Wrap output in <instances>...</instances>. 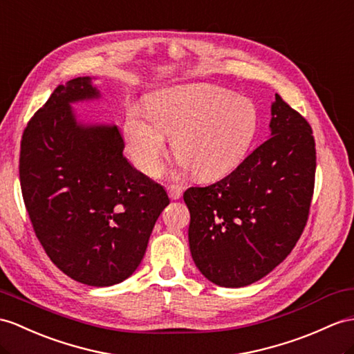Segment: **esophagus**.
Instances as JSON below:
<instances>
[{"mask_svg":"<svg viewBox=\"0 0 354 354\" xmlns=\"http://www.w3.org/2000/svg\"><path fill=\"white\" fill-rule=\"evenodd\" d=\"M167 191H168V195H169L171 200H178V198L183 195V189L180 187V186H177V185L168 186Z\"/></svg>","mask_w":354,"mask_h":354,"instance_id":"34e87169","label":"esophagus"}]
</instances>
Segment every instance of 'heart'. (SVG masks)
Masks as SVG:
<instances>
[{"mask_svg":"<svg viewBox=\"0 0 354 354\" xmlns=\"http://www.w3.org/2000/svg\"><path fill=\"white\" fill-rule=\"evenodd\" d=\"M149 117L129 112L124 138L144 174L158 176L167 142L198 180H216L234 171L251 149L258 114L251 100L204 84L163 90L149 100Z\"/></svg>","mask_w":354,"mask_h":354,"instance_id":"obj_1","label":"heart"}]
</instances>
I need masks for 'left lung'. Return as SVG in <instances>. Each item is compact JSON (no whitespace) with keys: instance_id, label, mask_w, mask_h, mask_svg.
Segmentation results:
<instances>
[{"instance_id":"1","label":"left lung","mask_w":354,"mask_h":354,"mask_svg":"<svg viewBox=\"0 0 354 354\" xmlns=\"http://www.w3.org/2000/svg\"><path fill=\"white\" fill-rule=\"evenodd\" d=\"M270 138L219 182L189 187V246L198 269L221 287L266 277L296 246L315 183L313 129L279 94Z\"/></svg>"}]
</instances>
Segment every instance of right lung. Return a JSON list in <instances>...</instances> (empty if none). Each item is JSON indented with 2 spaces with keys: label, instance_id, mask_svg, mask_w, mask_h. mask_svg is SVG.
Instances as JSON below:
<instances>
[{
  "label": "right lung",
  "instance_id": "obj_1",
  "mask_svg": "<svg viewBox=\"0 0 354 354\" xmlns=\"http://www.w3.org/2000/svg\"><path fill=\"white\" fill-rule=\"evenodd\" d=\"M99 97L90 77L58 85L24 129L19 178L34 232L59 270L91 287L127 279L169 204L123 156L117 126H82L71 103Z\"/></svg>",
  "mask_w": 354,
  "mask_h": 354
}]
</instances>
